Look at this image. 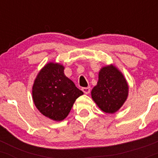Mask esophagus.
<instances>
[{
  "label": "esophagus",
  "instance_id": "1",
  "mask_svg": "<svg viewBox=\"0 0 158 158\" xmlns=\"http://www.w3.org/2000/svg\"><path fill=\"white\" fill-rule=\"evenodd\" d=\"M81 90H82V91L84 92L85 94H88L90 93V87H87V88H81Z\"/></svg>",
  "mask_w": 158,
  "mask_h": 158
}]
</instances>
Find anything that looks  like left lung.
Instances as JSON below:
<instances>
[{
  "label": "left lung",
  "instance_id": "left-lung-1",
  "mask_svg": "<svg viewBox=\"0 0 158 158\" xmlns=\"http://www.w3.org/2000/svg\"><path fill=\"white\" fill-rule=\"evenodd\" d=\"M128 95V85L122 72L113 64L102 67L91 97L102 111L114 114L123 106Z\"/></svg>",
  "mask_w": 158,
  "mask_h": 158
}]
</instances>
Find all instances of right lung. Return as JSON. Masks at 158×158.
<instances>
[{"mask_svg": "<svg viewBox=\"0 0 158 158\" xmlns=\"http://www.w3.org/2000/svg\"><path fill=\"white\" fill-rule=\"evenodd\" d=\"M60 63L49 62L41 69L32 85V99L37 109L54 121L68 117L73 103L83 92L64 75Z\"/></svg>", "mask_w": 158, "mask_h": 158, "instance_id": "add662e5", "label": "right lung"}]
</instances>
